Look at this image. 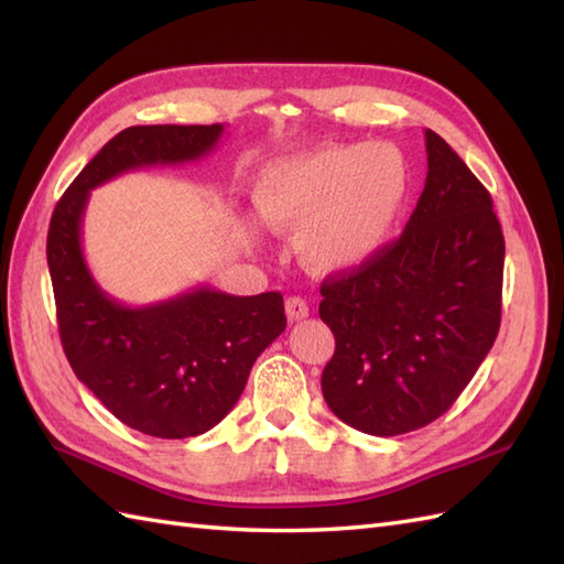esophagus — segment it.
I'll list each match as a JSON object with an SVG mask.
<instances>
[{
  "instance_id": "esophagus-1",
  "label": "esophagus",
  "mask_w": 564,
  "mask_h": 564,
  "mask_svg": "<svg viewBox=\"0 0 564 564\" xmlns=\"http://www.w3.org/2000/svg\"><path fill=\"white\" fill-rule=\"evenodd\" d=\"M285 315H289L291 322H301L310 315V307L305 303V297L301 295H291L289 301H285Z\"/></svg>"
}]
</instances>
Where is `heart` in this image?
Returning <instances> with one entry per match:
<instances>
[{"mask_svg":"<svg viewBox=\"0 0 564 564\" xmlns=\"http://www.w3.org/2000/svg\"><path fill=\"white\" fill-rule=\"evenodd\" d=\"M410 186V164L390 142L322 148L273 162L254 186V208L271 232H297L307 269L339 273L388 242Z\"/></svg>","mask_w":564,"mask_h":564,"instance_id":"obj_1","label":"heart"}]
</instances>
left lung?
I'll return each mask as SVG.
<instances>
[{"label":"left lung","mask_w":564,"mask_h":564,"mask_svg":"<svg viewBox=\"0 0 564 564\" xmlns=\"http://www.w3.org/2000/svg\"><path fill=\"white\" fill-rule=\"evenodd\" d=\"M426 184L400 239L322 281L334 334L322 394L344 424L398 436L458 400L501 322L505 235L492 196L426 128Z\"/></svg>","instance_id":"left-lung-1"}]
</instances>
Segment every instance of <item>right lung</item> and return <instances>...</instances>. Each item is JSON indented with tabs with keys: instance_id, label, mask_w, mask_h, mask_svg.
I'll return each mask as SVG.
<instances>
[{
	"instance_id": "obj_1",
	"label": "right lung",
	"mask_w": 564,
	"mask_h": 564,
	"mask_svg": "<svg viewBox=\"0 0 564 564\" xmlns=\"http://www.w3.org/2000/svg\"><path fill=\"white\" fill-rule=\"evenodd\" d=\"M223 126H133L111 138L57 200L47 230L59 341L75 376L116 419L158 438L206 434L232 410L259 354L285 329L281 293L200 289L148 307L106 295L82 254L89 191L150 164L200 160Z\"/></svg>"
}]
</instances>
